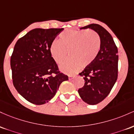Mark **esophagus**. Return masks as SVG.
I'll list each match as a JSON object with an SVG mask.
<instances>
[{
	"instance_id": "esophagus-1",
	"label": "esophagus",
	"mask_w": 134,
	"mask_h": 134,
	"mask_svg": "<svg viewBox=\"0 0 134 134\" xmlns=\"http://www.w3.org/2000/svg\"><path fill=\"white\" fill-rule=\"evenodd\" d=\"M68 78H69V80H71L74 79V76H72V75H69Z\"/></svg>"
}]
</instances>
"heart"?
Segmentation results:
<instances>
[{
    "mask_svg": "<svg viewBox=\"0 0 134 134\" xmlns=\"http://www.w3.org/2000/svg\"><path fill=\"white\" fill-rule=\"evenodd\" d=\"M60 39L51 43V54L58 64L70 58L60 66L61 71L67 74H75L81 67L92 64L97 58L101 47V40L97 32L89 30H67L61 33Z\"/></svg>",
    "mask_w": 134,
    "mask_h": 134,
    "instance_id": "heart-1",
    "label": "heart"
}]
</instances>
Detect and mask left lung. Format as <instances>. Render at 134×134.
Instances as JSON below:
<instances>
[{
  "mask_svg": "<svg viewBox=\"0 0 134 134\" xmlns=\"http://www.w3.org/2000/svg\"><path fill=\"white\" fill-rule=\"evenodd\" d=\"M91 28L97 32L101 40L100 51L97 58L81 73L85 83L79 88L82 99L94 105L104 99L111 91L118 78V49L113 38L105 28L97 24H91L80 29Z\"/></svg>",
  "mask_w": 134,
  "mask_h": 134,
  "instance_id": "1",
  "label": "left lung"
}]
</instances>
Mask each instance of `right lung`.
<instances>
[{
  "mask_svg": "<svg viewBox=\"0 0 134 134\" xmlns=\"http://www.w3.org/2000/svg\"><path fill=\"white\" fill-rule=\"evenodd\" d=\"M64 28H35L19 39L10 57L13 85L30 103H48L68 76L59 71L51 43Z\"/></svg>",
  "mask_w": 134,
  "mask_h": 134,
  "instance_id": "1",
  "label": "right lung"
}]
</instances>
